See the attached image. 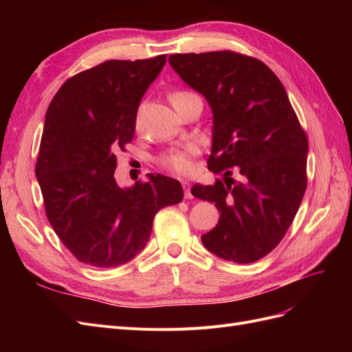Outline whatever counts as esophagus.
<instances>
[{
    "label": "esophagus",
    "instance_id": "esophagus-1",
    "mask_svg": "<svg viewBox=\"0 0 352 352\" xmlns=\"http://www.w3.org/2000/svg\"><path fill=\"white\" fill-rule=\"evenodd\" d=\"M182 186H184V189H185V198H186V199H192V198H194V195L190 194V185H189V180L184 179V180H182Z\"/></svg>",
    "mask_w": 352,
    "mask_h": 352
}]
</instances>
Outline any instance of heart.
<instances>
[{
    "instance_id": "heart-1",
    "label": "heart",
    "mask_w": 352,
    "mask_h": 352,
    "mask_svg": "<svg viewBox=\"0 0 352 352\" xmlns=\"http://www.w3.org/2000/svg\"><path fill=\"white\" fill-rule=\"evenodd\" d=\"M186 95H190L189 92H184V91H179V92H175L172 94V97H170V100L176 101L179 98H184L186 97ZM198 153V148L195 144H188L182 148H176V150H172L166 153L162 160V164L172 170V172L175 173H179V175H186V173H190L192 172V157Z\"/></svg>"
}]
</instances>
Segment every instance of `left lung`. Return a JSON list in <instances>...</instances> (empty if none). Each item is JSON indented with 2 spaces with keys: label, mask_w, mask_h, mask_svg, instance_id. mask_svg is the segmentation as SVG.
<instances>
[{
  "label": "left lung",
  "mask_w": 352,
  "mask_h": 352,
  "mask_svg": "<svg viewBox=\"0 0 352 352\" xmlns=\"http://www.w3.org/2000/svg\"><path fill=\"white\" fill-rule=\"evenodd\" d=\"M170 66L212 113L208 168L225 184H195L214 202L219 225L201 236L217 257L248 264L285 236L307 188L308 141L278 76L257 58L232 51L175 54ZM236 166L235 183L227 168Z\"/></svg>",
  "instance_id": "1"
}]
</instances>
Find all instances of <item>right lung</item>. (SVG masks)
I'll use <instances>...</instances> for the list:
<instances>
[{
  "mask_svg": "<svg viewBox=\"0 0 352 352\" xmlns=\"http://www.w3.org/2000/svg\"><path fill=\"white\" fill-rule=\"evenodd\" d=\"M166 56L110 60L63 83L50 102L35 175L57 236L79 261L117 267L150 241L158 210L179 204V180L150 175L119 186L117 150L132 142L138 107Z\"/></svg>",
  "mask_w": 352,
  "mask_h": 352,
  "instance_id": "1",
  "label": "right lung"
}]
</instances>
